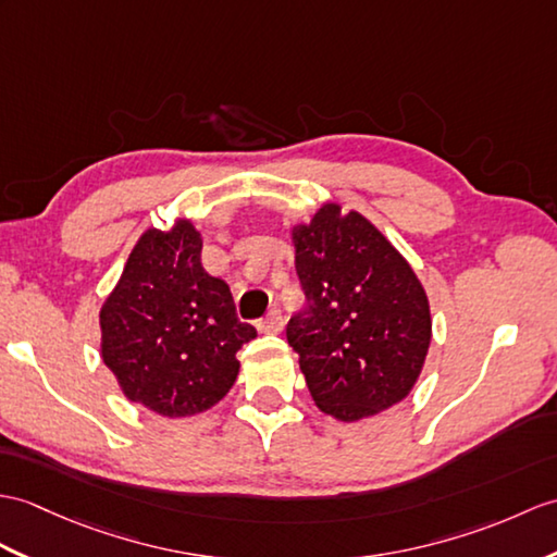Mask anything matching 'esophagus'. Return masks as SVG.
Segmentation results:
<instances>
[{"mask_svg":"<svg viewBox=\"0 0 557 557\" xmlns=\"http://www.w3.org/2000/svg\"><path fill=\"white\" fill-rule=\"evenodd\" d=\"M258 330L265 332V334H280L284 330V315L280 308H273L270 313L265 315V320L258 322Z\"/></svg>","mask_w":557,"mask_h":557,"instance_id":"34e87169","label":"esophagus"}]
</instances>
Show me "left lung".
I'll return each mask as SVG.
<instances>
[{"label": "left lung", "instance_id": "1", "mask_svg": "<svg viewBox=\"0 0 557 557\" xmlns=\"http://www.w3.org/2000/svg\"><path fill=\"white\" fill-rule=\"evenodd\" d=\"M292 242L306 308L289 320L287 342L315 406L342 422L396 406L432 342L418 275L368 218L339 203L292 227Z\"/></svg>", "mask_w": 557, "mask_h": 557}]
</instances>
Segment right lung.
I'll return each instance as SVG.
<instances>
[{"mask_svg": "<svg viewBox=\"0 0 557 557\" xmlns=\"http://www.w3.org/2000/svg\"><path fill=\"white\" fill-rule=\"evenodd\" d=\"M99 325L101 358L125 398L163 418L215 406L237 380V351L256 337L227 284L203 270L201 235L189 220L139 237Z\"/></svg>", "mask_w": 557, "mask_h": 557, "instance_id": "right-lung-1", "label": "right lung"}]
</instances>
